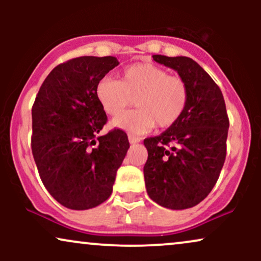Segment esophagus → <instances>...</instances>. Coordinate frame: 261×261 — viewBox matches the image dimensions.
Masks as SVG:
<instances>
[{
  "label": "esophagus",
  "mask_w": 261,
  "mask_h": 261,
  "mask_svg": "<svg viewBox=\"0 0 261 261\" xmlns=\"http://www.w3.org/2000/svg\"><path fill=\"white\" fill-rule=\"evenodd\" d=\"M140 141H141L140 137L134 136V135H128V142H130L131 145H134V143H139Z\"/></svg>",
  "instance_id": "34e87169"
}]
</instances>
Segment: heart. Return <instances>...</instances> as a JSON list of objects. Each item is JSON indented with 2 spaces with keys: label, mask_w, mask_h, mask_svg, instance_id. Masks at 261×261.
<instances>
[{
  "label": "heart",
  "mask_w": 261,
  "mask_h": 261,
  "mask_svg": "<svg viewBox=\"0 0 261 261\" xmlns=\"http://www.w3.org/2000/svg\"><path fill=\"white\" fill-rule=\"evenodd\" d=\"M95 95L108 115L116 116L137 99V111L116 117L112 126L133 135H142L155 126L169 127L180 119L188 104L185 81L151 62L125 67L120 80L104 77L95 87Z\"/></svg>",
  "instance_id": "1"
}]
</instances>
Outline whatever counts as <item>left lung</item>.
<instances>
[{
    "label": "left lung",
    "instance_id": "obj_1",
    "mask_svg": "<svg viewBox=\"0 0 261 261\" xmlns=\"http://www.w3.org/2000/svg\"><path fill=\"white\" fill-rule=\"evenodd\" d=\"M178 72L188 86L184 113L160 136L143 141L148 196L163 207L184 210L201 202L216 184L224 160L229 121L222 92L210 74L187 56H152Z\"/></svg>",
    "mask_w": 261,
    "mask_h": 261
}]
</instances>
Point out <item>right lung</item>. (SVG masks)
<instances>
[{"label": "right lung", "mask_w": 261, "mask_h": 261, "mask_svg": "<svg viewBox=\"0 0 261 261\" xmlns=\"http://www.w3.org/2000/svg\"><path fill=\"white\" fill-rule=\"evenodd\" d=\"M118 65L114 56L70 60L54 68L35 98L33 157L46 190L67 208H93L109 199L130 148L119 128L98 136L107 114L95 87Z\"/></svg>", "instance_id": "obj_1"}]
</instances>
